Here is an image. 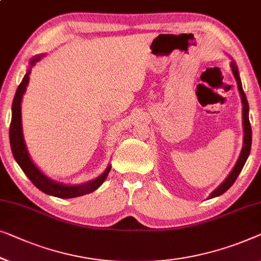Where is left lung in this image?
Returning a JSON list of instances; mask_svg holds the SVG:
<instances>
[{"label":"left lung","instance_id":"1","mask_svg":"<svg viewBox=\"0 0 261 261\" xmlns=\"http://www.w3.org/2000/svg\"><path fill=\"white\" fill-rule=\"evenodd\" d=\"M231 68H232V73L236 77L237 85H238V90L240 93V97L241 101H243V126H244V143H243V148H241L240 155L238 158V160L234 165L233 169L231 173L227 175V177L222 181V182L219 185V186L215 188V190L210 194L208 199L215 198V196H219L221 194H224L226 191L228 190L229 187L234 184V181L237 180L238 175L240 174L241 169H243L245 162H246L248 155H250L251 152V145H252V129H251V123H250V119H248V112H250V108H248V102L246 99V95H245L244 89H243V85H241V80L239 76V71H238V67L237 63L232 61L231 62Z\"/></svg>","mask_w":261,"mask_h":261}]
</instances>
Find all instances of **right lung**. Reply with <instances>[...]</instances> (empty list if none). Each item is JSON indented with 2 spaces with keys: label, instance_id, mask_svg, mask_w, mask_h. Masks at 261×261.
I'll use <instances>...</instances> for the list:
<instances>
[{
  "label": "right lung",
  "instance_id": "1",
  "mask_svg": "<svg viewBox=\"0 0 261 261\" xmlns=\"http://www.w3.org/2000/svg\"><path fill=\"white\" fill-rule=\"evenodd\" d=\"M43 56L44 55H36L35 58L30 60L27 73H25L23 79H22V82L20 86L17 87L16 94H15L13 106H11V122L9 128L11 152H13L15 160H16L22 171L24 172V174L27 175L29 177V180L32 181L40 191H42L43 193L62 199L76 198V196L92 193V192L97 190V188L103 184V181L107 179L108 173L111 172L112 166L108 165L102 174L95 177V179L88 181V182L80 185H67L50 179V177L44 174V173L33 162L32 158L29 155L27 146H25L23 130H22L21 103L22 97H23L25 89H27V86L29 84V75L32 73V68L35 66V63L37 61H40Z\"/></svg>",
  "mask_w": 261,
  "mask_h": 261
}]
</instances>
